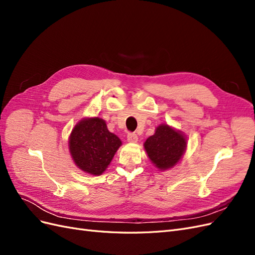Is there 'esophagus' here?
Masks as SVG:
<instances>
[{
  "instance_id": "34e87169",
  "label": "esophagus",
  "mask_w": 255,
  "mask_h": 255,
  "mask_svg": "<svg viewBox=\"0 0 255 255\" xmlns=\"http://www.w3.org/2000/svg\"><path fill=\"white\" fill-rule=\"evenodd\" d=\"M138 136L135 133H128V142H137Z\"/></svg>"
}]
</instances>
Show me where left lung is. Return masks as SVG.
I'll return each mask as SVG.
<instances>
[{
  "mask_svg": "<svg viewBox=\"0 0 255 255\" xmlns=\"http://www.w3.org/2000/svg\"><path fill=\"white\" fill-rule=\"evenodd\" d=\"M144 149L153 164L161 170L173 167L186 149V139L182 133L167 125L156 128L155 134L144 142Z\"/></svg>",
  "mask_w": 255,
  "mask_h": 255,
  "instance_id": "obj_1",
  "label": "left lung"
}]
</instances>
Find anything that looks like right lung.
Instances as JSON below:
<instances>
[{
    "mask_svg": "<svg viewBox=\"0 0 255 255\" xmlns=\"http://www.w3.org/2000/svg\"><path fill=\"white\" fill-rule=\"evenodd\" d=\"M121 140L111 133L103 119L89 118L80 121L72 129L69 149L81 170L100 175L110 165Z\"/></svg>",
    "mask_w": 255,
    "mask_h": 255,
    "instance_id": "obj_1",
    "label": "right lung"
}]
</instances>
